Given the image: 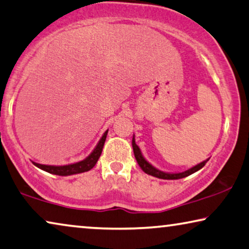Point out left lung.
<instances>
[{"label":"left lung","mask_w":249,"mask_h":249,"mask_svg":"<svg viewBox=\"0 0 249 249\" xmlns=\"http://www.w3.org/2000/svg\"><path fill=\"white\" fill-rule=\"evenodd\" d=\"M132 149H133V154H135V157H136V160L137 163H138L139 167L142 169L143 172L146 173V174H149L151 176H155V178H163V179H178V178H186V176H189L191 174H193V173H196V171H199L200 168H202L205 163H207V160L202 161V163L196 165V166L187 169L185 172H182V173H176V174H169V173H164V172H160L156 169L155 167L151 166V165L147 161L145 158L142 157V153H140V149L139 147L136 145V142H135V136H133L132 138Z\"/></svg>","instance_id":"obj_1"}]
</instances>
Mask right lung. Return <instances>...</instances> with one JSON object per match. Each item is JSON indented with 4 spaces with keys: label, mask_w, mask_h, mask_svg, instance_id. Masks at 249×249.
I'll return each mask as SVG.
<instances>
[{
    "label": "right lung",
    "mask_w": 249,
    "mask_h": 249,
    "mask_svg": "<svg viewBox=\"0 0 249 249\" xmlns=\"http://www.w3.org/2000/svg\"><path fill=\"white\" fill-rule=\"evenodd\" d=\"M107 135V130L104 132L102 138L98 143V146L95 147V149L93 150V153L89 155V156L86 158V160L78 161L76 164H71V165H65V166H49V165H41L38 163H34L36 166L44 169V171L50 173V174L55 175H60V176H67V175H73V174H78V173H84L88 172L89 169L95 166V164L98 163L99 158L101 156V153H102L104 142H106Z\"/></svg>",
    "instance_id": "obj_1"
}]
</instances>
